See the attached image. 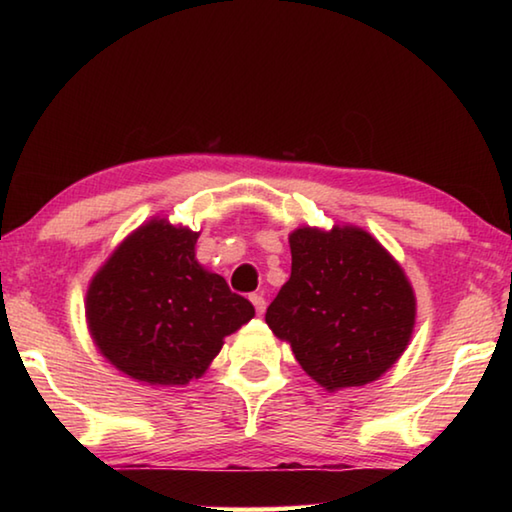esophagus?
<instances>
[{"instance_id": "obj_1", "label": "esophagus", "mask_w": 512, "mask_h": 512, "mask_svg": "<svg viewBox=\"0 0 512 512\" xmlns=\"http://www.w3.org/2000/svg\"><path fill=\"white\" fill-rule=\"evenodd\" d=\"M250 302H253L255 305V311L259 316L264 314V309H266V300H264V296H259V293H253V296H250Z\"/></svg>"}]
</instances>
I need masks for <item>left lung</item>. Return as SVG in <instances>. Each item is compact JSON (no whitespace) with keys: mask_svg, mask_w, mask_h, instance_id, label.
I'll use <instances>...</instances> for the list:
<instances>
[{"mask_svg":"<svg viewBox=\"0 0 512 512\" xmlns=\"http://www.w3.org/2000/svg\"><path fill=\"white\" fill-rule=\"evenodd\" d=\"M291 277L266 309V323L311 379L327 391L363 386L409 345L415 296L400 264L359 228L289 237Z\"/></svg>","mask_w":512,"mask_h":512,"instance_id":"1","label":"left lung"}]
</instances>
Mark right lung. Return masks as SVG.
<instances>
[{
	"label": "right lung",
	"instance_id": "add662e5",
	"mask_svg": "<svg viewBox=\"0 0 512 512\" xmlns=\"http://www.w3.org/2000/svg\"><path fill=\"white\" fill-rule=\"evenodd\" d=\"M198 232L151 221L94 275L85 302L103 357L151 386L198 379L223 339L255 316L221 275L196 262Z\"/></svg>",
	"mask_w": 512,
	"mask_h": 512
}]
</instances>
